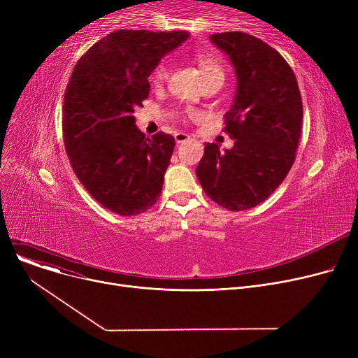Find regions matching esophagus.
<instances>
[{
    "label": "esophagus",
    "instance_id": "esophagus-1",
    "mask_svg": "<svg viewBox=\"0 0 358 358\" xmlns=\"http://www.w3.org/2000/svg\"><path fill=\"white\" fill-rule=\"evenodd\" d=\"M176 142L177 143H182V142H185L187 139H189L190 136L189 135H187V134H182V131H178V134H176Z\"/></svg>",
    "mask_w": 358,
    "mask_h": 358
}]
</instances>
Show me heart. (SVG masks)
Returning a JSON list of instances; mask_svg holds the SVG:
<instances>
[{
	"label": "heart",
	"mask_w": 358,
	"mask_h": 358,
	"mask_svg": "<svg viewBox=\"0 0 358 358\" xmlns=\"http://www.w3.org/2000/svg\"><path fill=\"white\" fill-rule=\"evenodd\" d=\"M196 64L197 68L200 71V75L203 78V83L213 80V78H223L224 73L223 69L220 66V64L212 58L209 55H197L196 56ZM166 78V65L165 64H159L157 65V68L150 73V84L152 85H159L165 81Z\"/></svg>",
	"instance_id": "heart-1"
}]
</instances>
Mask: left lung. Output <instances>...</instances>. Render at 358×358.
I'll list each match as a JSON object with an SVG mask.
<instances>
[{"label":"left lung","mask_w":358,"mask_h":358,"mask_svg":"<svg viewBox=\"0 0 358 358\" xmlns=\"http://www.w3.org/2000/svg\"><path fill=\"white\" fill-rule=\"evenodd\" d=\"M235 69L236 91L224 130L235 143H206L196 174L204 193L224 209L247 210L264 201L294 162L303 107L289 64L248 33L210 36Z\"/></svg>","instance_id":"1"}]
</instances>
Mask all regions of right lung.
<instances>
[{
  "instance_id": "right-lung-1",
  "label": "right lung",
  "mask_w": 358,
  "mask_h": 358,
  "mask_svg": "<svg viewBox=\"0 0 358 358\" xmlns=\"http://www.w3.org/2000/svg\"><path fill=\"white\" fill-rule=\"evenodd\" d=\"M189 31L116 30L75 65L64 97V142L73 173L106 209L139 215L157 203L176 139L146 138L134 111L148 99V77Z\"/></svg>"
}]
</instances>
